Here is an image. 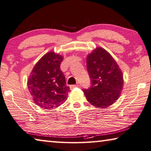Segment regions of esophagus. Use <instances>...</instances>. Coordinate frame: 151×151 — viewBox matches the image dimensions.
<instances>
[{
	"label": "esophagus",
	"instance_id": "esophagus-1",
	"mask_svg": "<svg viewBox=\"0 0 151 151\" xmlns=\"http://www.w3.org/2000/svg\"><path fill=\"white\" fill-rule=\"evenodd\" d=\"M78 87H79V85H71L70 86V89H73L76 88H78Z\"/></svg>",
	"mask_w": 151,
	"mask_h": 151
}]
</instances>
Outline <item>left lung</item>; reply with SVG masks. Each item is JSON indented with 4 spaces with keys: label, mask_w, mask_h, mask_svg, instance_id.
<instances>
[{
    "label": "left lung",
    "mask_w": 151,
    "mask_h": 151,
    "mask_svg": "<svg viewBox=\"0 0 151 151\" xmlns=\"http://www.w3.org/2000/svg\"><path fill=\"white\" fill-rule=\"evenodd\" d=\"M87 68L91 86L83 89L91 105L106 108L119 97L123 87V76L117 63L107 50L97 47L87 56Z\"/></svg>",
    "instance_id": "left-lung-1"
}]
</instances>
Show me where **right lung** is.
Masks as SVG:
<instances>
[{"label":"right lung","instance_id":"add662e5","mask_svg":"<svg viewBox=\"0 0 151 151\" xmlns=\"http://www.w3.org/2000/svg\"><path fill=\"white\" fill-rule=\"evenodd\" d=\"M63 57L54 52L44 55L34 65L27 81L36 105L46 109L60 106L68 98L70 88L60 70Z\"/></svg>","mask_w":151,"mask_h":151}]
</instances>
